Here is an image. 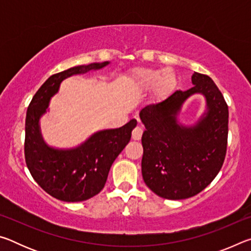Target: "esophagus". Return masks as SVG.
I'll list each match as a JSON object with an SVG mask.
<instances>
[{
    "label": "esophagus",
    "mask_w": 251,
    "mask_h": 251,
    "mask_svg": "<svg viewBox=\"0 0 251 251\" xmlns=\"http://www.w3.org/2000/svg\"><path fill=\"white\" fill-rule=\"evenodd\" d=\"M142 135H143V128L141 126H137L135 127L133 133H131V138H133L134 141H139V139L142 138Z\"/></svg>",
    "instance_id": "1"
}]
</instances>
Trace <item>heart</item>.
Wrapping results in <instances>:
<instances>
[{
  "label": "heart",
  "mask_w": 251,
  "mask_h": 251,
  "mask_svg": "<svg viewBox=\"0 0 251 251\" xmlns=\"http://www.w3.org/2000/svg\"><path fill=\"white\" fill-rule=\"evenodd\" d=\"M131 82L138 91H148L152 87L154 99L163 100L176 87L177 78L172 70L160 72L151 69H138L133 73Z\"/></svg>",
  "instance_id": "b5f03b06"
}]
</instances>
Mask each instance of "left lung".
<instances>
[{"mask_svg": "<svg viewBox=\"0 0 251 251\" xmlns=\"http://www.w3.org/2000/svg\"><path fill=\"white\" fill-rule=\"evenodd\" d=\"M194 86L176 91L163 101L144 107L139 117L145 126L142 144L143 179L161 198L180 201L201 193L222 168L227 151L228 106L209 76L195 73ZM206 100V112L195 126L177 121L190 96Z\"/></svg>", "mask_w": 251, "mask_h": 251, "instance_id": "obj_1", "label": "left lung"}]
</instances>
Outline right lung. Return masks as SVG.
Masks as SVG:
<instances>
[{
  "instance_id": "1",
  "label": "right lung",
  "mask_w": 251,
  "mask_h": 251,
  "mask_svg": "<svg viewBox=\"0 0 251 251\" xmlns=\"http://www.w3.org/2000/svg\"><path fill=\"white\" fill-rule=\"evenodd\" d=\"M109 62L74 66L46 79L29 103L25 120V161L37 184L62 201H87L104 188L114 160L128 144L137 121L120 128L103 129L73 148L49 146L41 133L40 120L63 80L73 75L100 70Z\"/></svg>"
}]
</instances>
